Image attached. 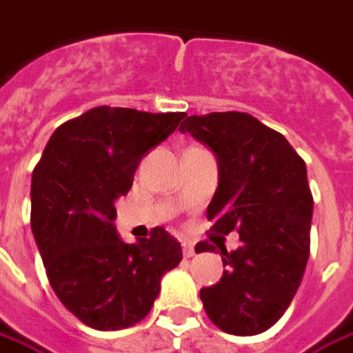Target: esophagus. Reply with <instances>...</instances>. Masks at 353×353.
Returning a JSON list of instances; mask_svg holds the SVG:
<instances>
[{
    "label": "esophagus",
    "instance_id": "obj_1",
    "mask_svg": "<svg viewBox=\"0 0 353 353\" xmlns=\"http://www.w3.org/2000/svg\"><path fill=\"white\" fill-rule=\"evenodd\" d=\"M181 245H183V255H185V257H192V255H194V244H192V242L185 240Z\"/></svg>",
    "mask_w": 353,
    "mask_h": 353
}]
</instances>
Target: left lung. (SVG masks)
I'll list each match as a JSON object with an SVG mask.
<instances>
[{"label": "left lung", "instance_id": "1", "mask_svg": "<svg viewBox=\"0 0 353 353\" xmlns=\"http://www.w3.org/2000/svg\"><path fill=\"white\" fill-rule=\"evenodd\" d=\"M215 153L219 185L208 206L212 232L236 230L221 250V280L200 289L208 318L238 336L265 333L288 310L310 255L312 200L306 164L280 132L250 113L187 117L179 126ZM196 252H215L200 242Z\"/></svg>", "mask_w": 353, "mask_h": 353}]
</instances>
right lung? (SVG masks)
I'll return each instance as SVG.
<instances>
[{"instance_id": "obj_1", "label": "right lung", "mask_w": 353, "mask_h": 353, "mask_svg": "<svg viewBox=\"0 0 353 353\" xmlns=\"http://www.w3.org/2000/svg\"><path fill=\"white\" fill-rule=\"evenodd\" d=\"M185 113L88 109L60 124L32 176V232L50 288L73 316L98 331L145 318L161 278L183 259L162 227L139 244L117 234V200L139 161L176 130Z\"/></svg>"}]
</instances>
